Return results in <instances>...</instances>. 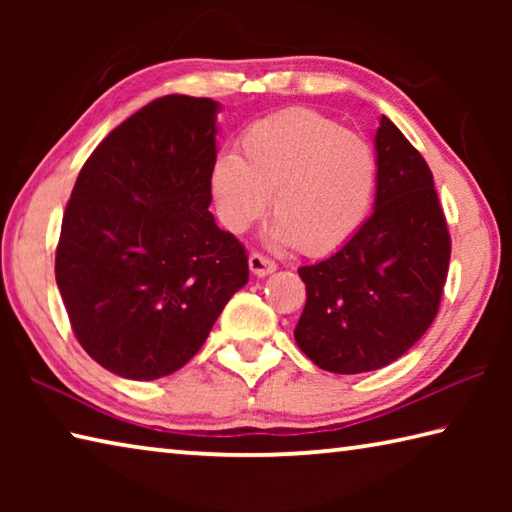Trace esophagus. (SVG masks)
<instances>
[{
    "instance_id": "34e87169",
    "label": "esophagus",
    "mask_w": 512,
    "mask_h": 512,
    "mask_svg": "<svg viewBox=\"0 0 512 512\" xmlns=\"http://www.w3.org/2000/svg\"><path fill=\"white\" fill-rule=\"evenodd\" d=\"M248 266H250V273L257 275V277L271 275L275 268H277V264L273 262V259H268L264 255H259V253H253V255L248 257Z\"/></svg>"
}]
</instances>
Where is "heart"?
Wrapping results in <instances>:
<instances>
[{
    "label": "heart",
    "instance_id": "1",
    "mask_svg": "<svg viewBox=\"0 0 512 512\" xmlns=\"http://www.w3.org/2000/svg\"><path fill=\"white\" fill-rule=\"evenodd\" d=\"M377 192V160L359 135L318 115L289 108L255 121L239 155L221 153L210 171V196L228 232L241 235L264 214L268 239L327 255L357 235Z\"/></svg>",
    "mask_w": 512,
    "mask_h": 512
}]
</instances>
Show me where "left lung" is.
Listing matches in <instances>:
<instances>
[{
  "label": "left lung",
  "mask_w": 512,
  "mask_h": 512,
  "mask_svg": "<svg viewBox=\"0 0 512 512\" xmlns=\"http://www.w3.org/2000/svg\"><path fill=\"white\" fill-rule=\"evenodd\" d=\"M370 219L323 262L298 268L307 305L296 343L318 368L359 375L409 352L438 314L449 241L429 164L391 119L375 135Z\"/></svg>",
  "instance_id": "8db88e82"
}]
</instances>
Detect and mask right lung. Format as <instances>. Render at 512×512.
Returning a JSON list of instances; mask_svg holds the SVG:
<instances>
[{"label":"right lung","instance_id":"right-lung-1","mask_svg":"<svg viewBox=\"0 0 512 512\" xmlns=\"http://www.w3.org/2000/svg\"><path fill=\"white\" fill-rule=\"evenodd\" d=\"M219 110L185 94L155 99L76 178L56 284L83 350L119 377L183 368L248 282L244 246L210 212Z\"/></svg>","mask_w":512,"mask_h":512}]
</instances>
